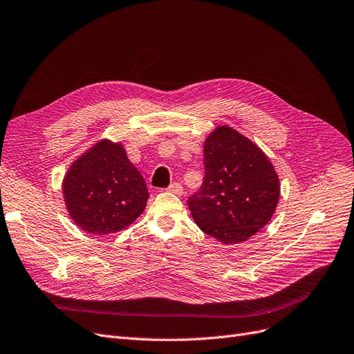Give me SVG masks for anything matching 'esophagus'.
Returning <instances> with one entry per match:
<instances>
[{"instance_id":"esophagus-1","label":"esophagus","mask_w":354,"mask_h":354,"mask_svg":"<svg viewBox=\"0 0 354 354\" xmlns=\"http://www.w3.org/2000/svg\"><path fill=\"white\" fill-rule=\"evenodd\" d=\"M167 191H170L172 194H176V195H182V192H184V188H182L179 182H174V184L169 185Z\"/></svg>"}]
</instances>
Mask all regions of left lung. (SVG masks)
Returning <instances> with one entry per match:
<instances>
[{"mask_svg":"<svg viewBox=\"0 0 354 354\" xmlns=\"http://www.w3.org/2000/svg\"><path fill=\"white\" fill-rule=\"evenodd\" d=\"M205 176L188 200L197 226L225 245L242 243L263 229L276 212L280 180L255 142L227 125L204 141Z\"/></svg>","mask_w":354,"mask_h":354,"instance_id":"obj_1","label":"left lung"}]
</instances>
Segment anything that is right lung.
<instances>
[{
	"mask_svg": "<svg viewBox=\"0 0 354 354\" xmlns=\"http://www.w3.org/2000/svg\"><path fill=\"white\" fill-rule=\"evenodd\" d=\"M62 195L74 223L91 234L121 232L141 216L149 191L121 142L103 138L73 162Z\"/></svg>",
	"mask_w": 354,
	"mask_h": 354,
	"instance_id": "1",
	"label": "right lung"
}]
</instances>
